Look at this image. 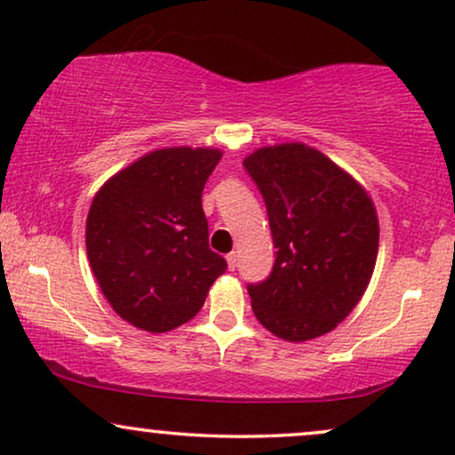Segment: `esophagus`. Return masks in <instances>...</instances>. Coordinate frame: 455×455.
<instances>
[{"mask_svg":"<svg viewBox=\"0 0 455 455\" xmlns=\"http://www.w3.org/2000/svg\"><path fill=\"white\" fill-rule=\"evenodd\" d=\"M227 265H228V269L235 271V267H237V254H235V252L227 254Z\"/></svg>","mask_w":455,"mask_h":455,"instance_id":"obj_1","label":"esophagus"}]
</instances>
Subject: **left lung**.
<instances>
[{
    "label": "left lung",
    "mask_w": 455,
    "mask_h": 455,
    "mask_svg": "<svg viewBox=\"0 0 455 455\" xmlns=\"http://www.w3.org/2000/svg\"><path fill=\"white\" fill-rule=\"evenodd\" d=\"M269 216L275 263L250 284L265 329L306 342L338 327L359 304L379 254L372 196L333 160L304 143L254 149L243 160Z\"/></svg>",
    "instance_id": "obj_1"
}]
</instances>
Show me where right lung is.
I'll return each mask as SVG.
<instances>
[{"label": "right lung", "instance_id": "1", "mask_svg": "<svg viewBox=\"0 0 455 455\" xmlns=\"http://www.w3.org/2000/svg\"><path fill=\"white\" fill-rule=\"evenodd\" d=\"M222 158L213 148L140 156L93 196L85 245L102 295L130 325L164 333L205 304L227 260L210 250L201 196Z\"/></svg>", "mask_w": 455, "mask_h": 455}]
</instances>
